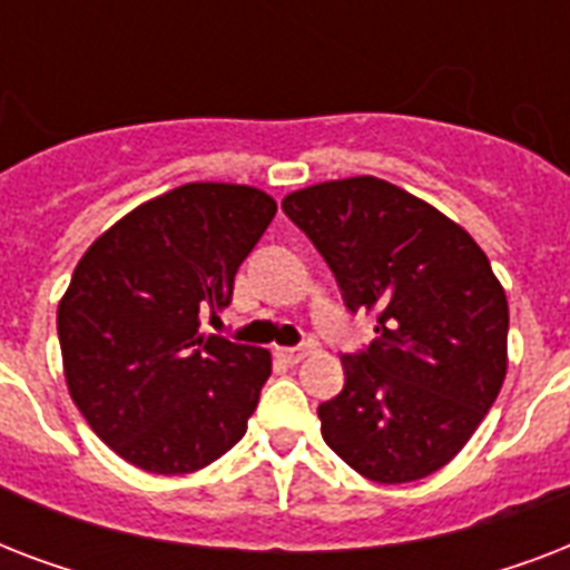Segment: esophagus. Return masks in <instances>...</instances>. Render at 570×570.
Returning a JSON list of instances; mask_svg holds the SVG:
<instances>
[{"label": "esophagus", "mask_w": 570, "mask_h": 570, "mask_svg": "<svg viewBox=\"0 0 570 570\" xmlns=\"http://www.w3.org/2000/svg\"><path fill=\"white\" fill-rule=\"evenodd\" d=\"M311 355V348L307 346H289V348H277V357H284L286 364H298L304 357Z\"/></svg>", "instance_id": "1"}]
</instances>
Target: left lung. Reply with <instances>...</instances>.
I'll return each mask as SVG.
<instances>
[{
	"instance_id": "8db88e82",
	"label": "left lung",
	"mask_w": 570,
	"mask_h": 570,
	"mask_svg": "<svg viewBox=\"0 0 570 570\" xmlns=\"http://www.w3.org/2000/svg\"><path fill=\"white\" fill-rule=\"evenodd\" d=\"M352 313L379 337L343 355L346 384L322 402V438L361 476L399 485L450 464L503 387L509 302L473 236L379 177L284 197Z\"/></svg>"
}]
</instances>
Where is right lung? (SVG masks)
I'll use <instances>...</instances> for the list:
<instances>
[{"mask_svg": "<svg viewBox=\"0 0 570 570\" xmlns=\"http://www.w3.org/2000/svg\"><path fill=\"white\" fill-rule=\"evenodd\" d=\"M277 213L266 191L186 183L136 206L79 259L58 302L70 399L120 459L195 473L242 441L272 375L266 348L200 334Z\"/></svg>", "mask_w": 570, "mask_h": 570, "instance_id": "add662e5", "label": "right lung"}]
</instances>
